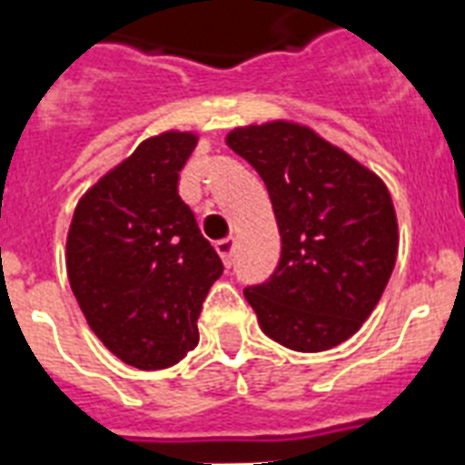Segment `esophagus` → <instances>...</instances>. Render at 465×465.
<instances>
[{
  "instance_id": "esophagus-1",
  "label": "esophagus",
  "mask_w": 465,
  "mask_h": 465,
  "mask_svg": "<svg viewBox=\"0 0 465 465\" xmlns=\"http://www.w3.org/2000/svg\"><path fill=\"white\" fill-rule=\"evenodd\" d=\"M214 248H217V252H220L222 262H224L226 267L233 265V251H236V241L233 239H222L214 243Z\"/></svg>"
}]
</instances>
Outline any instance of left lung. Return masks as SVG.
Wrapping results in <instances>:
<instances>
[{"mask_svg":"<svg viewBox=\"0 0 465 465\" xmlns=\"http://www.w3.org/2000/svg\"><path fill=\"white\" fill-rule=\"evenodd\" d=\"M226 145L265 181L282 236L274 274L243 292L260 330L301 353L334 349L363 327L396 265L390 191L303 124L239 126Z\"/></svg>","mask_w":465,"mask_h":465,"instance_id":"obj_1","label":"left lung"}]
</instances>
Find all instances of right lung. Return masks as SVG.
Listing matches in <instances>:
<instances>
[{"label":"right lung","mask_w":465,"mask_h":465,"mask_svg":"<svg viewBox=\"0 0 465 465\" xmlns=\"http://www.w3.org/2000/svg\"><path fill=\"white\" fill-rule=\"evenodd\" d=\"M193 131H164L85 191L66 236L71 292L107 351L138 370L176 365L198 346V315L222 277L179 195Z\"/></svg>","instance_id":"add662e5"}]
</instances>
